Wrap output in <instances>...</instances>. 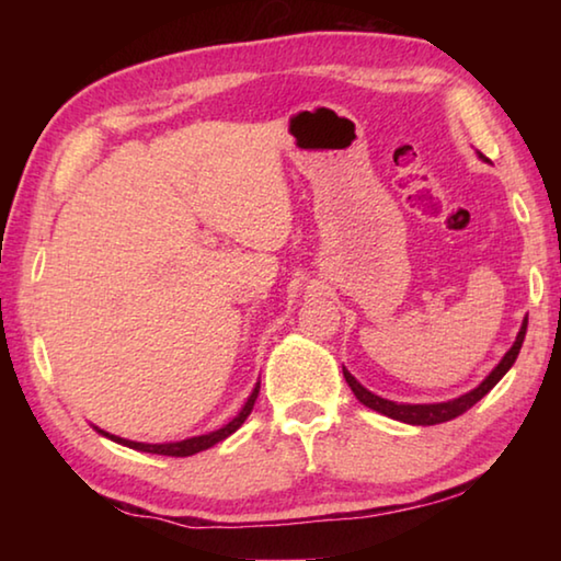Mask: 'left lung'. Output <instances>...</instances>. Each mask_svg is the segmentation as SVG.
Listing matches in <instances>:
<instances>
[{"mask_svg":"<svg viewBox=\"0 0 561 561\" xmlns=\"http://www.w3.org/2000/svg\"><path fill=\"white\" fill-rule=\"evenodd\" d=\"M480 158H482V153H480ZM525 334H527V317L522 319V327H519V334L515 339V344H512L507 354L500 358V364L492 368V371L485 378H482V383L474 386L472 391L462 393L458 398H450V401H443V403H398V401H388V398L376 396V393L368 391V388L360 386L356 378L346 371V366H344V378H346V383L351 386V391H354L358 401L364 403L366 408H371V411L381 413L386 417H393V421L408 423V425H438V423H445V421H453V417L462 415L465 411H470V408L478 403L480 398H485L492 391V388L500 383V378L510 371L512 364H515V358H517L519 348H522V341H525Z\"/></svg>","mask_w":561,"mask_h":561,"instance_id":"obj_1","label":"left lung"}]
</instances>
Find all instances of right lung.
<instances>
[{"instance_id":"right-lung-1","label":"right lung","mask_w":561,"mask_h":561,"mask_svg":"<svg viewBox=\"0 0 561 561\" xmlns=\"http://www.w3.org/2000/svg\"><path fill=\"white\" fill-rule=\"evenodd\" d=\"M257 393H260V383H254L250 398H247L244 405H242V411L237 413L230 423H225L222 428H217L213 433L195 435V438H185V440H175V443H136V440H128V438H118V435H111L106 431L96 428V425H93V431H96L99 435H103V438H108V440L118 443V445H126V448H133V450L153 453V455H173V458H187V455H195V453H201V450H207V448H213V445L222 443L225 438H230V435L247 421V415L252 413L254 401H257Z\"/></svg>"}]
</instances>
